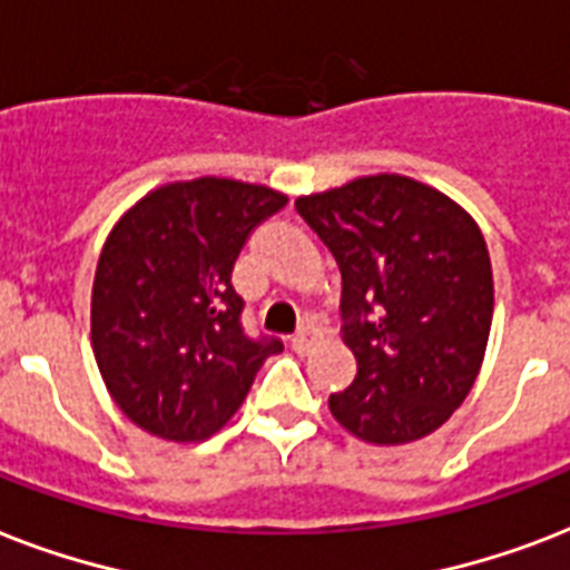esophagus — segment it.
Instances as JSON below:
<instances>
[{"instance_id": "obj_1", "label": "esophagus", "mask_w": 570, "mask_h": 570, "mask_svg": "<svg viewBox=\"0 0 570 570\" xmlns=\"http://www.w3.org/2000/svg\"><path fill=\"white\" fill-rule=\"evenodd\" d=\"M311 343H313L311 328H302L298 334H293V337H289V346H293L298 355H302V352H307V348H311Z\"/></svg>"}]
</instances>
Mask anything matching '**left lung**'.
I'll list each match as a JSON object with an SVG mask.
<instances>
[{
	"label": "left lung",
	"mask_w": 570,
	"mask_h": 570,
	"mask_svg": "<svg viewBox=\"0 0 570 570\" xmlns=\"http://www.w3.org/2000/svg\"><path fill=\"white\" fill-rule=\"evenodd\" d=\"M337 259L343 343L357 375L331 414L370 443L432 434L485 357L494 281L476 222L423 183L379 174L295 200Z\"/></svg>",
	"instance_id": "8db88e82"
}]
</instances>
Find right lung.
Segmentation results:
<instances>
[{
  "label": "right lung",
  "instance_id": "add662e5",
  "mask_svg": "<svg viewBox=\"0 0 570 570\" xmlns=\"http://www.w3.org/2000/svg\"><path fill=\"white\" fill-rule=\"evenodd\" d=\"M286 197L266 186L200 177L138 200L102 245L91 340L118 407L165 441H204L248 396L284 343L248 337L233 263Z\"/></svg>",
  "mask_w": 570,
  "mask_h": 570
}]
</instances>
